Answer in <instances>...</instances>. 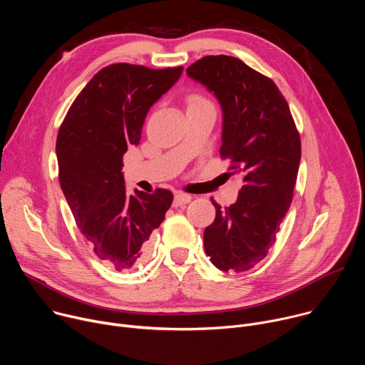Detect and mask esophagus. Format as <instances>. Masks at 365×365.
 Listing matches in <instances>:
<instances>
[{"instance_id": "1", "label": "esophagus", "mask_w": 365, "mask_h": 365, "mask_svg": "<svg viewBox=\"0 0 365 365\" xmlns=\"http://www.w3.org/2000/svg\"><path fill=\"white\" fill-rule=\"evenodd\" d=\"M192 200V196L190 195H186V193H176L175 195V199H173V205L175 206H180V205H185V203H189Z\"/></svg>"}]
</instances>
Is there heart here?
<instances>
[{
	"mask_svg": "<svg viewBox=\"0 0 365 365\" xmlns=\"http://www.w3.org/2000/svg\"><path fill=\"white\" fill-rule=\"evenodd\" d=\"M186 103H187V108H192V107H197V106H206V103H211V101L206 96H203L202 93H192L187 96Z\"/></svg>",
	"mask_w": 365,
	"mask_h": 365,
	"instance_id": "1",
	"label": "heart"
}]
</instances>
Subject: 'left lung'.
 Listing matches in <instances>:
<instances>
[{"label": "left lung", "instance_id": "8db88e82", "mask_svg": "<svg viewBox=\"0 0 365 365\" xmlns=\"http://www.w3.org/2000/svg\"><path fill=\"white\" fill-rule=\"evenodd\" d=\"M222 108L221 158L240 176L237 202L205 228L207 257L222 272H247L267 255L293 197L300 137L276 83L232 56H205L186 69Z\"/></svg>", "mask_w": 365, "mask_h": 365}]
</instances>
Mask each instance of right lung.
Returning a JSON list of instances; mask_svg holds the SVG:
<instances>
[{"mask_svg": "<svg viewBox=\"0 0 365 365\" xmlns=\"http://www.w3.org/2000/svg\"><path fill=\"white\" fill-rule=\"evenodd\" d=\"M183 68L115 63L101 69L73 101L58 134L59 180L79 231L117 272L145 258L148 238L172 205L166 189L125 190L123 155L137 145L150 107Z\"/></svg>", "mask_w": 365, "mask_h": 365, "instance_id": "add662e5", "label": "right lung"}]
</instances>
